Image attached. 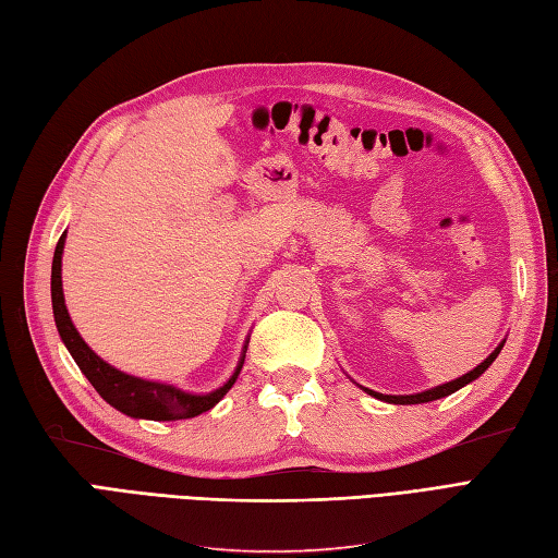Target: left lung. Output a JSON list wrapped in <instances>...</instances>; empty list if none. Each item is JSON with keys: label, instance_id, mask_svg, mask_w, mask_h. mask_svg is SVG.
<instances>
[{"label": "left lung", "instance_id": "obj_1", "mask_svg": "<svg viewBox=\"0 0 558 558\" xmlns=\"http://www.w3.org/2000/svg\"><path fill=\"white\" fill-rule=\"evenodd\" d=\"M501 347H504V342L495 349V352H492L481 366L477 368H473L471 373H465V375H461L459 380H451V383H445V385H439V387H433V390H427V392H418V395H407V397H395V395H380V392H373V390H366L368 395H373L375 399H383V401H390V404H425V401H433V399H442V397H447V395H451V392H457V390H461L463 385H469V383H473L475 378H481V375L492 366V361L497 359V354L501 352Z\"/></svg>", "mask_w": 558, "mask_h": 558}]
</instances>
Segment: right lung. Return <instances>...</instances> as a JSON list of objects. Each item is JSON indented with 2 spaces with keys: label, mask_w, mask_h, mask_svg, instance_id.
I'll return each instance as SVG.
<instances>
[{
  "label": "right lung",
  "mask_w": 558,
  "mask_h": 558,
  "mask_svg": "<svg viewBox=\"0 0 558 558\" xmlns=\"http://www.w3.org/2000/svg\"><path fill=\"white\" fill-rule=\"evenodd\" d=\"M63 240H66V232L59 238L57 250H54V262H51V306H54V320H57L63 344L69 347L77 368H81L85 373V378L93 383L99 397L104 401H109L113 409L125 413V416L149 418V421H185L216 407L230 387L235 385L240 368L244 364V356L240 361L238 371L232 373V378L209 395H187L173 385L142 380V378H135V375H125L121 371H116L83 342L81 335H77V330L73 328L66 304H63V290H61Z\"/></svg>",
  "instance_id": "add662e5"
}]
</instances>
